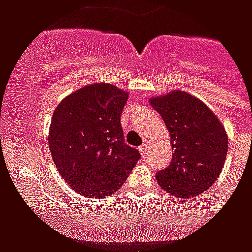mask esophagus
Returning a JSON list of instances; mask_svg holds the SVG:
<instances>
[{"label":"esophagus","instance_id":"34e87169","mask_svg":"<svg viewBox=\"0 0 252 252\" xmlns=\"http://www.w3.org/2000/svg\"><path fill=\"white\" fill-rule=\"evenodd\" d=\"M138 150H140V153H141L142 157L148 154V146H146V144H144V145L140 146V148H138Z\"/></svg>","mask_w":252,"mask_h":252}]
</instances>
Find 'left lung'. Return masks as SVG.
<instances>
[{"instance_id": "1", "label": "left lung", "mask_w": 252, "mask_h": 252, "mask_svg": "<svg viewBox=\"0 0 252 252\" xmlns=\"http://www.w3.org/2000/svg\"><path fill=\"white\" fill-rule=\"evenodd\" d=\"M166 124L174 149L170 166L156 175L158 184L176 199H193L215 183L227 154L225 126L209 107L186 91L149 99Z\"/></svg>"}]
</instances>
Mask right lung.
<instances>
[{"mask_svg": "<svg viewBox=\"0 0 252 252\" xmlns=\"http://www.w3.org/2000/svg\"><path fill=\"white\" fill-rule=\"evenodd\" d=\"M128 91L96 82L65 96L53 112L49 152L72 189L93 199L122 187L140 159L124 142L120 115Z\"/></svg>", "mask_w": 252, "mask_h": 252, "instance_id": "obj_1", "label": "right lung"}]
</instances>
